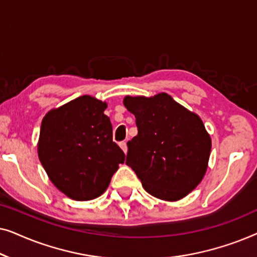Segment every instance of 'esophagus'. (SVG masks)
Wrapping results in <instances>:
<instances>
[{
  "label": "esophagus",
  "mask_w": 257,
  "mask_h": 257,
  "mask_svg": "<svg viewBox=\"0 0 257 257\" xmlns=\"http://www.w3.org/2000/svg\"><path fill=\"white\" fill-rule=\"evenodd\" d=\"M119 146H120V149H121L122 151H124V153L127 152V145H126V143H125V142L119 143Z\"/></svg>",
  "instance_id": "1"
}]
</instances>
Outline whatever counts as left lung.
Masks as SVG:
<instances>
[{"mask_svg":"<svg viewBox=\"0 0 257 257\" xmlns=\"http://www.w3.org/2000/svg\"><path fill=\"white\" fill-rule=\"evenodd\" d=\"M124 105L138 127L127 143L126 165L151 195L166 201L185 198L208 166L212 140L202 120L165 92L126 96Z\"/></svg>","mask_w":257,"mask_h":257,"instance_id":"left-lung-1","label":"left lung"}]
</instances>
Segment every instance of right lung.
Masks as SVG:
<instances>
[{
    "label": "right lung",
    "mask_w": 257,
    "mask_h": 257,
    "mask_svg": "<svg viewBox=\"0 0 257 257\" xmlns=\"http://www.w3.org/2000/svg\"><path fill=\"white\" fill-rule=\"evenodd\" d=\"M106 103L76 98L49 111L42 120L38 158L52 184L70 199L87 201L106 191L125 160L112 140Z\"/></svg>",
    "instance_id": "add662e5"
}]
</instances>
